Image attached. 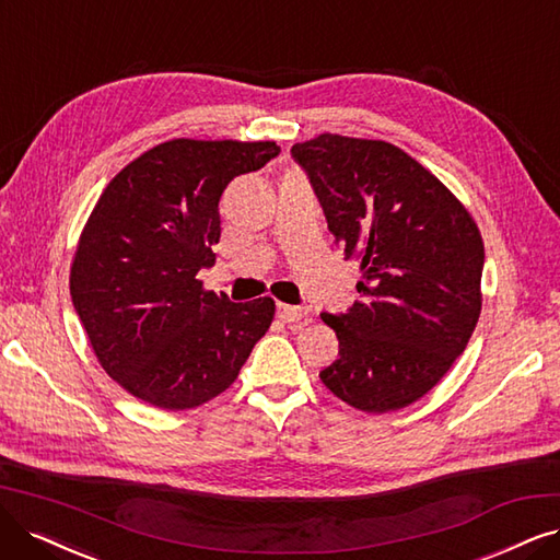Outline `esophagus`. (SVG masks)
Masks as SVG:
<instances>
[{"mask_svg":"<svg viewBox=\"0 0 560 560\" xmlns=\"http://www.w3.org/2000/svg\"><path fill=\"white\" fill-rule=\"evenodd\" d=\"M308 314L306 306H293V304H279L277 306V318L283 323H298Z\"/></svg>","mask_w":560,"mask_h":560,"instance_id":"esophagus-1","label":"esophagus"}]
</instances>
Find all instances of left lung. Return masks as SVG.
I'll use <instances>...</instances> for the list:
<instances>
[{"mask_svg":"<svg viewBox=\"0 0 560 560\" xmlns=\"http://www.w3.org/2000/svg\"><path fill=\"white\" fill-rule=\"evenodd\" d=\"M329 233L358 260L360 300L320 314L339 360L325 387L364 412L399 410L447 374L482 308L485 242L447 186L385 140L320 133L293 144Z\"/></svg>","mask_w":560,"mask_h":560,"instance_id":"1","label":"left lung"}]
</instances>
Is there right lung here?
<instances>
[{"mask_svg":"<svg viewBox=\"0 0 560 560\" xmlns=\"http://www.w3.org/2000/svg\"><path fill=\"white\" fill-rule=\"evenodd\" d=\"M279 152L275 140H165L96 200L73 254L71 300L98 364L136 399L163 410L207 404L272 325V298L237 304L196 275L214 260L228 182Z\"/></svg>","mask_w":560,"mask_h":560,"instance_id":"1","label":"right lung"}]
</instances>
